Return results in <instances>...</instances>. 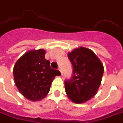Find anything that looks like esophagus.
<instances>
[{"mask_svg":"<svg viewBox=\"0 0 123 123\" xmlns=\"http://www.w3.org/2000/svg\"><path fill=\"white\" fill-rule=\"evenodd\" d=\"M58 70L60 71V72H61V75H62V72L61 69V68H59V69H58Z\"/></svg>","mask_w":123,"mask_h":123,"instance_id":"1","label":"esophagus"}]
</instances>
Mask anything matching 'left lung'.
I'll return each mask as SVG.
<instances>
[{
  "label": "left lung",
  "instance_id": "left-lung-1",
  "mask_svg": "<svg viewBox=\"0 0 123 123\" xmlns=\"http://www.w3.org/2000/svg\"><path fill=\"white\" fill-rule=\"evenodd\" d=\"M73 66V76L65 83L68 98L75 103H83L94 96L101 84L104 67L93 51L80 47L68 53Z\"/></svg>",
  "mask_w": 123,
  "mask_h": 123
}]
</instances>
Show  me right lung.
Returning a JSON list of instances; mask_svg holds the SVG:
<instances>
[{
	"label": "right lung",
	"instance_id": "1",
	"mask_svg": "<svg viewBox=\"0 0 123 123\" xmlns=\"http://www.w3.org/2000/svg\"><path fill=\"white\" fill-rule=\"evenodd\" d=\"M45 50L34 49L26 52L14 65V83L20 93L25 98L38 101L49 93L51 83L58 70L51 69L50 62L45 58Z\"/></svg>",
	"mask_w": 123,
	"mask_h": 123
}]
</instances>
